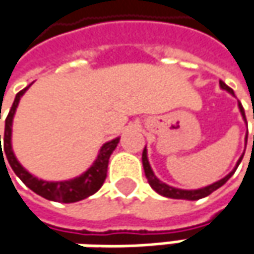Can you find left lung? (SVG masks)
Wrapping results in <instances>:
<instances>
[{"instance_id":"left-lung-1","label":"left lung","mask_w":254,"mask_h":254,"mask_svg":"<svg viewBox=\"0 0 254 254\" xmlns=\"http://www.w3.org/2000/svg\"><path fill=\"white\" fill-rule=\"evenodd\" d=\"M219 85H221V88L222 90H225V91H228L230 94H233L234 96V91H233V88H230L224 81H219ZM239 109H240V112H242V116L243 119L246 121V115H244V109H243L242 103H239ZM246 142H247V136H246ZM253 142H254V136H253ZM244 155V154H243ZM242 158L240 157V160L237 161V166H236V169L239 167V164L242 163ZM142 166H144V172H145V176H147V179H148V183H150V186L157 192V193H160L161 196H166V197H172V199H186V200H197V199H202V197H205V196L211 195L214 190H217L218 188H221L233 174L236 172V169L231 172V173H228L224 179H221L218 182H215V183H212V185H209V186H205V188H200V189H195V190H186V189H177V188H173V186H169V185H166V183H163L161 180H158L157 177H155V174L152 172V169H151L150 163H148V157H147V148H144L142 151Z\"/></svg>"}]
</instances>
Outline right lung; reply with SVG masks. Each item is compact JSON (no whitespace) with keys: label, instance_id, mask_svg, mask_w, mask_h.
I'll return each mask as SVG.
<instances>
[{"label":"right lung","instance_id":"1","mask_svg":"<svg viewBox=\"0 0 254 254\" xmlns=\"http://www.w3.org/2000/svg\"><path fill=\"white\" fill-rule=\"evenodd\" d=\"M30 85H27L26 88H23L21 91L17 93L14 103L8 116L5 118V130H4V151H5V157L11 166L12 172L17 174L21 182L32 189L35 193L40 195L45 199L49 200H55V202H62V203H72V202H78L82 200L93 193H96L102 186H103L106 176H107V164H109V158L112 155V152L118 147V142L121 138H115L109 142H106L103 147L99 151V155L96 158V161L93 163V166L78 177L71 179V180H65V182H46V180H40L35 176L29 173L15 158L14 152L11 148V127H12V118L15 113V109L18 106V102L21 99V96L26 93V90ZM1 142V135H0ZM1 148V144H0ZM2 154V151H1ZM4 158V155H2Z\"/></svg>","mask_w":254,"mask_h":254}]
</instances>
